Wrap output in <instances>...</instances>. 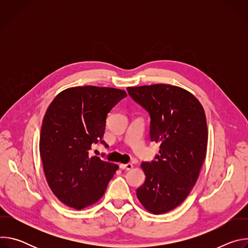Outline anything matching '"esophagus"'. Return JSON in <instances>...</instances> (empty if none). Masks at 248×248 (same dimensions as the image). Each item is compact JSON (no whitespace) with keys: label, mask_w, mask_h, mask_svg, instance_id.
I'll return each instance as SVG.
<instances>
[{"label":"esophagus","mask_w":248,"mask_h":248,"mask_svg":"<svg viewBox=\"0 0 248 248\" xmlns=\"http://www.w3.org/2000/svg\"><path fill=\"white\" fill-rule=\"evenodd\" d=\"M132 164L131 163H127V164H121L120 168L122 170H131L132 169Z\"/></svg>","instance_id":"1"}]
</instances>
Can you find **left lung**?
I'll list each match as a JSON object with an SVG mask.
<instances>
[{"label":"left lung","instance_id":"left-lung-1","mask_svg":"<svg viewBox=\"0 0 248 248\" xmlns=\"http://www.w3.org/2000/svg\"><path fill=\"white\" fill-rule=\"evenodd\" d=\"M127 92L149 113L151 141L160 143L155 160L141 164L146 178L136 195L147 211L164 214L185 201L198 179L208 141L205 112L178 86L127 87Z\"/></svg>","mask_w":248,"mask_h":248}]
</instances>
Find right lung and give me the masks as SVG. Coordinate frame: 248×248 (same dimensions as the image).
I'll use <instances>...</instances> for the list:
<instances>
[{
    "label": "right lung",
    "mask_w": 248,
    "mask_h": 248,
    "mask_svg": "<svg viewBox=\"0 0 248 248\" xmlns=\"http://www.w3.org/2000/svg\"><path fill=\"white\" fill-rule=\"evenodd\" d=\"M124 90L80 86L59 93L43 119L39 150L47 183L58 199L81 210L96 203L119 166L90 156L101 142L109 112L124 97Z\"/></svg>",
    "instance_id": "1"
}]
</instances>
